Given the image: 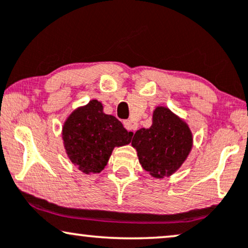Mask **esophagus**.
Wrapping results in <instances>:
<instances>
[{"label":"esophagus","mask_w":248,"mask_h":248,"mask_svg":"<svg viewBox=\"0 0 248 248\" xmlns=\"http://www.w3.org/2000/svg\"><path fill=\"white\" fill-rule=\"evenodd\" d=\"M124 126L128 131H135V129H136V126H135L134 122L131 120H124Z\"/></svg>","instance_id":"34e87169"}]
</instances>
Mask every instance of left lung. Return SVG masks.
Instances as JSON below:
<instances>
[{"instance_id":"obj_1","label":"left lung","mask_w":248,"mask_h":248,"mask_svg":"<svg viewBox=\"0 0 248 248\" xmlns=\"http://www.w3.org/2000/svg\"><path fill=\"white\" fill-rule=\"evenodd\" d=\"M193 144V133L187 122L162 105L153 111L151 127L140 128L131 140L141 168L156 179L177 172Z\"/></svg>"}]
</instances>
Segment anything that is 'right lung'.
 I'll return each instance as SVG.
<instances>
[{
	"label": "right lung",
	"instance_id": "right-lung-1",
	"mask_svg": "<svg viewBox=\"0 0 248 248\" xmlns=\"http://www.w3.org/2000/svg\"><path fill=\"white\" fill-rule=\"evenodd\" d=\"M131 137L114 115L104 113L97 100L75 108L62 126L67 156L86 174L100 173L114 148L128 145Z\"/></svg>",
	"mask_w": 248,
	"mask_h": 248
}]
</instances>
